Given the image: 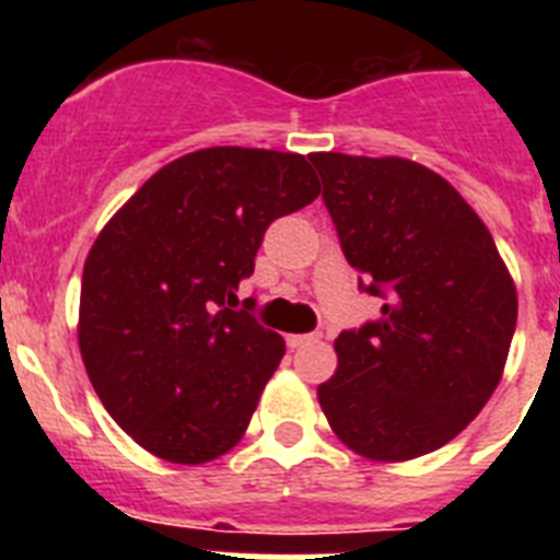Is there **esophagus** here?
Instances as JSON below:
<instances>
[{
  "label": "esophagus",
  "mask_w": 560,
  "mask_h": 560,
  "mask_svg": "<svg viewBox=\"0 0 560 560\" xmlns=\"http://www.w3.org/2000/svg\"><path fill=\"white\" fill-rule=\"evenodd\" d=\"M323 339V334L316 330V334H294L289 336V348L296 350V348H305V345H314V341Z\"/></svg>",
  "instance_id": "obj_1"
}]
</instances>
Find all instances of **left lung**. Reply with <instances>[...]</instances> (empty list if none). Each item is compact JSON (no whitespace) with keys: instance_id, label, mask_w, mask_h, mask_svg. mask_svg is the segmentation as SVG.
<instances>
[{"instance_id":"8db88e82","label":"left lung","mask_w":560,"mask_h":560,"mask_svg":"<svg viewBox=\"0 0 560 560\" xmlns=\"http://www.w3.org/2000/svg\"><path fill=\"white\" fill-rule=\"evenodd\" d=\"M359 289L381 316L334 341L319 384L330 429L355 454L400 463L446 446L502 378L516 285L488 226L429 167L400 156L311 153Z\"/></svg>"}]
</instances>
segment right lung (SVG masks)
<instances>
[{
    "label": "right lung",
    "mask_w": 560,
    "mask_h": 560,
    "mask_svg": "<svg viewBox=\"0 0 560 560\" xmlns=\"http://www.w3.org/2000/svg\"><path fill=\"white\" fill-rule=\"evenodd\" d=\"M319 182L303 153L205 148L156 171L103 226L83 266L78 341L117 427L167 463L244 438L283 336L237 305L269 224Z\"/></svg>",
    "instance_id": "1"
}]
</instances>
